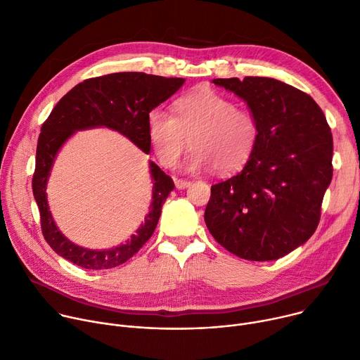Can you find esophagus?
Wrapping results in <instances>:
<instances>
[{
	"instance_id": "obj_1",
	"label": "esophagus",
	"mask_w": 360,
	"mask_h": 360,
	"mask_svg": "<svg viewBox=\"0 0 360 360\" xmlns=\"http://www.w3.org/2000/svg\"><path fill=\"white\" fill-rule=\"evenodd\" d=\"M191 185V182L189 181H185V179H178V178H175V186L178 188V189H185V188H188Z\"/></svg>"
}]
</instances>
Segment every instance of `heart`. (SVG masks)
Listing matches in <instances>:
<instances>
[{
	"mask_svg": "<svg viewBox=\"0 0 360 360\" xmlns=\"http://www.w3.org/2000/svg\"><path fill=\"white\" fill-rule=\"evenodd\" d=\"M176 116L162 108L148 113L146 134L159 162L172 167L186 148L189 171L211 167L221 175L243 169L254 155L259 141V124L255 115L237 108L236 102L212 89L191 93L175 105Z\"/></svg>",
	"mask_w": 360,
	"mask_h": 360,
	"instance_id": "heart-1",
	"label": "heart"
}]
</instances>
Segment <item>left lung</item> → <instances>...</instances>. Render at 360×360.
Instances as JSON below:
<instances>
[{
    "instance_id": "obj_1",
    "label": "left lung",
    "mask_w": 360,
    "mask_h": 360,
    "mask_svg": "<svg viewBox=\"0 0 360 360\" xmlns=\"http://www.w3.org/2000/svg\"><path fill=\"white\" fill-rule=\"evenodd\" d=\"M247 103L259 124L241 172L211 186L205 224L225 250L251 261L277 259L316 231L333 176V138L311 97L270 77L214 79Z\"/></svg>"
}]
</instances>
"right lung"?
<instances>
[{"mask_svg":"<svg viewBox=\"0 0 360 360\" xmlns=\"http://www.w3.org/2000/svg\"><path fill=\"white\" fill-rule=\"evenodd\" d=\"M184 83L185 79L181 77H162L138 72L112 73L79 83L54 106L39 136L32 193L40 210L43 236L60 257L87 270H108L126 263L152 237L162 205L175 188L172 178L156 163L149 162L153 186L145 222L130 240L109 250L83 248L60 233L47 202V181L58 150L77 130L102 126L113 129L149 155L148 113L168 101Z\"/></svg>","mask_w":360,"mask_h":360,"instance_id":"1","label":"right lung"}]
</instances>
